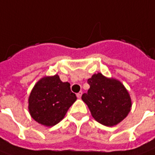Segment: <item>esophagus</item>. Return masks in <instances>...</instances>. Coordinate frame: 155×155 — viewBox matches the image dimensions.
<instances>
[{
	"label": "esophagus",
	"mask_w": 155,
	"mask_h": 155,
	"mask_svg": "<svg viewBox=\"0 0 155 155\" xmlns=\"http://www.w3.org/2000/svg\"><path fill=\"white\" fill-rule=\"evenodd\" d=\"M82 95V91H79L78 93H77V97L78 98H81Z\"/></svg>",
	"instance_id": "esophagus-1"
}]
</instances>
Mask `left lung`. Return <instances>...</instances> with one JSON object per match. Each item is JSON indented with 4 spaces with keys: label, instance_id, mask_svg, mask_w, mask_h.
Listing matches in <instances>:
<instances>
[{
    "label": "left lung",
    "instance_id": "obj_1",
    "mask_svg": "<svg viewBox=\"0 0 155 155\" xmlns=\"http://www.w3.org/2000/svg\"><path fill=\"white\" fill-rule=\"evenodd\" d=\"M87 83L90 88L82 99L97 122L113 126L125 119L130 111L131 100L121 82L99 73L92 75Z\"/></svg>",
    "mask_w": 155,
    "mask_h": 155
}]
</instances>
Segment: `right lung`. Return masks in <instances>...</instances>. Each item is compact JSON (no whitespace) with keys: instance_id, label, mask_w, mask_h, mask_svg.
I'll return each instance as SVG.
<instances>
[{"instance_id":"right-lung-1","label":"right lung","mask_w":155,"mask_h":155,"mask_svg":"<svg viewBox=\"0 0 155 155\" xmlns=\"http://www.w3.org/2000/svg\"><path fill=\"white\" fill-rule=\"evenodd\" d=\"M76 100L68 82H63L58 75L45 77L36 83L30 93L29 110L38 123L53 126L64 119Z\"/></svg>"}]
</instances>
